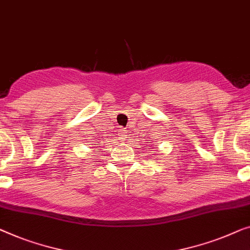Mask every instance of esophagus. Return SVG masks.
Segmentation results:
<instances>
[{"label":"esophagus","mask_w":250,"mask_h":250,"mask_svg":"<svg viewBox=\"0 0 250 250\" xmlns=\"http://www.w3.org/2000/svg\"><path fill=\"white\" fill-rule=\"evenodd\" d=\"M124 134H125V133H121V136H124Z\"/></svg>","instance_id":"34e87169"}]
</instances>
